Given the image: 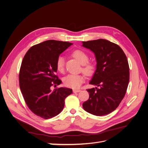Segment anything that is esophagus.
Returning a JSON list of instances; mask_svg holds the SVG:
<instances>
[{"label": "esophagus", "instance_id": "obj_1", "mask_svg": "<svg viewBox=\"0 0 148 148\" xmlns=\"http://www.w3.org/2000/svg\"><path fill=\"white\" fill-rule=\"evenodd\" d=\"M80 91V89H73V92H74V93H76V92H79Z\"/></svg>", "mask_w": 148, "mask_h": 148}]
</instances>
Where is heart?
<instances>
[{
	"label": "heart",
	"instance_id": "obj_1",
	"mask_svg": "<svg viewBox=\"0 0 148 148\" xmlns=\"http://www.w3.org/2000/svg\"><path fill=\"white\" fill-rule=\"evenodd\" d=\"M73 56L80 64L83 65L82 71L86 75H91L95 71V66L93 64L88 62L89 57L86 53L81 50H76L73 53ZM56 68L59 72H63L65 68V60L63 56H60L56 61ZM84 82V77L81 75L70 74L64 79V83L66 86L77 89L79 88Z\"/></svg>",
	"mask_w": 148,
	"mask_h": 148
}]
</instances>
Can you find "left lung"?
<instances>
[{
    "instance_id": "8db88e82",
    "label": "left lung",
    "mask_w": 148,
    "mask_h": 148,
    "mask_svg": "<svg viewBox=\"0 0 148 148\" xmlns=\"http://www.w3.org/2000/svg\"><path fill=\"white\" fill-rule=\"evenodd\" d=\"M82 43L95 55L96 70L89 84L99 87L87 89L89 97L83 107L92 115H107L117 109L127 92L130 79L127 56L117 44L106 39Z\"/></svg>"
}]
</instances>
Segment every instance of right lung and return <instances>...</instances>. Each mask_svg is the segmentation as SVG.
Instances as JSON below:
<instances>
[{"label": "right lung", "mask_w": 148, "mask_h": 148, "mask_svg": "<svg viewBox=\"0 0 148 148\" xmlns=\"http://www.w3.org/2000/svg\"><path fill=\"white\" fill-rule=\"evenodd\" d=\"M72 44L48 40L31 47L21 62L19 83L25 101L32 112L44 119L60 114L65 99L72 93L71 89L63 87L51 90L62 83L56 75L57 58Z\"/></svg>", "instance_id": "right-lung-1"}]
</instances>
